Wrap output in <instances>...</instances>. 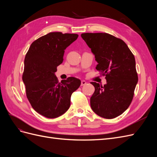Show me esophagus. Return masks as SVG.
Here are the masks:
<instances>
[{"instance_id": "34e87169", "label": "esophagus", "mask_w": 157, "mask_h": 157, "mask_svg": "<svg viewBox=\"0 0 157 157\" xmlns=\"http://www.w3.org/2000/svg\"><path fill=\"white\" fill-rule=\"evenodd\" d=\"M86 84V82L85 81V80H82L81 81V86H84V85Z\"/></svg>"}]
</instances>
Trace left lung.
<instances>
[{
  "label": "left lung",
  "mask_w": 157,
  "mask_h": 157,
  "mask_svg": "<svg viewBox=\"0 0 157 157\" xmlns=\"http://www.w3.org/2000/svg\"><path fill=\"white\" fill-rule=\"evenodd\" d=\"M81 36L91 48L98 64L96 69L105 76L102 86L91 82L95 91L90 105L99 117L111 119L130 106L138 80L134 54L122 39L106 33H86Z\"/></svg>",
  "instance_id": "left-lung-1"
}]
</instances>
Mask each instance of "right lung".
Segmentation results:
<instances>
[{
  "instance_id": "add662e5",
  "label": "right lung",
  "mask_w": 157,
  "mask_h": 157,
  "mask_svg": "<svg viewBox=\"0 0 157 157\" xmlns=\"http://www.w3.org/2000/svg\"><path fill=\"white\" fill-rule=\"evenodd\" d=\"M78 36L50 33L33 42L25 55L22 79L26 96L32 107L46 118L58 117L67 111L71 95L81 84L73 77L59 82L54 74L63 62L65 50Z\"/></svg>"
}]
</instances>
